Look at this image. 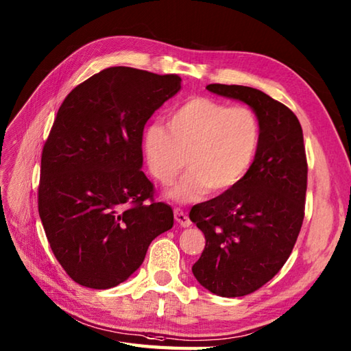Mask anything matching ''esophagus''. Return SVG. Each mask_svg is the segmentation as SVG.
Segmentation results:
<instances>
[{
    "label": "esophagus",
    "instance_id": "34e87169",
    "mask_svg": "<svg viewBox=\"0 0 351 351\" xmlns=\"http://www.w3.org/2000/svg\"><path fill=\"white\" fill-rule=\"evenodd\" d=\"M174 217L177 220V223L182 225L183 228H189L191 226V219H189V216H187L183 210L176 208L174 210Z\"/></svg>",
    "mask_w": 351,
    "mask_h": 351
}]
</instances>
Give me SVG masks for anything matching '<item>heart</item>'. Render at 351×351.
Segmentation results:
<instances>
[{
    "label": "heart",
    "mask_w": 351,
    "mask_h": 351,
    "mask_svg": "<svg viewBox=\"0 0 351 351\" xmlns=\"http://www.w3.org/2000/svg\"><path fill=\"white\" fill-rule=\"evenodd\" d=\"M167 128H147L143 147L150 174L164 186L174 182L187 162L191 171L168 192L178 202L232 191L250 171L261 143L253 110L228 107L208 97L186 101L171 113Z\"/></svg>",
    "instance_id": "b5f03b06"
}]
</instances>
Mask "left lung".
Masks as SVG:
<instances>
[{
	"instance_id": "obj_1",
	"label": "left lung",
	"mask_w": 351,
	"mask_h": 351,
	"mask_svg": "<svg viewBox=\"0 0 351 351\" xmlns=\"http://www.w3.org/2000/svg\"><path fill=\"white\" fill-rule=\"evenodd\" d=\"M207 89L245 102L261 125L259 149L241 183L189 213L205 235L195 278L211 293L237 298L268 283L292 253L305 215L308 165L292 110L249 86L215 83Z\"/></svg>"
}]
</instances>
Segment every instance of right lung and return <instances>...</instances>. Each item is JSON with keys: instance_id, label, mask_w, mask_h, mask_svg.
<instances>
[{"instance_id": "right-lung-1", "label": "right lung", "mask_w": 351, "mask_h": 351, "mask_svg": "<svg viewBox=\"0 0 351 351\" xmlns=\"http://www.w3.org/2000/svg\"><path fill=\"white\" fill-rule=\"evenodd\" d=\"M177 74L110 66L75 86L41 153L38 213L55 258L75 283L110 289L140 268L174 225L141 171L143 131L182 88Z\"/></svg>"}]
</instances>
